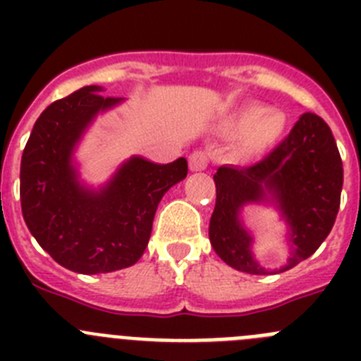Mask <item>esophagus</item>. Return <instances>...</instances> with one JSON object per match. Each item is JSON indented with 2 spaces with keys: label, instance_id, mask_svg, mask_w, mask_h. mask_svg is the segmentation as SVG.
I'll return each mask as SVG.
<instances>
[{
  "label": "esophagus",
  "instance_id": "1",
  "mask_svg": "<svg viewBox=\"0 0 361 361\" xmlns=\"http://www.w3.org/2000/svg\"><path fill=\"white\" fill-rule=\"evenodd\" d=\"M208 166V153L202 149H197L190 155V170L191 171H202Z\"/></svg>",
  "mask_w": 361,
  "mask_h": 361
}]
</instances>
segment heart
I'll use <instances>...</instances> for the list:
<instances>
[{
  "label": "heart",
  "instance_id": "obj_1",
  "mask_svg": "<svg viewBox=\"0 0 361 361\" xmlns=\"http://www.w3.org/2000/svg\"><path fill=\"white\" fill-rule=\"evenodd\" d=\"M286 128V116L279 110H266L260 104H250L224 124V130L231 135H240L237 155L242 159H253L282 137Z\"/></svg>",
  "mask_w": 361,
  "mask_h": 361
}]
</instances>
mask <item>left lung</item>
Instances as JSON below:
<instances>
[{"instance_id":"left-lung-1","label":"left lung","mask_w":361,"mask_h":361,"mask_svg":"<svg viewBox=\"0 0 361 361\" xmlns=\"http://www.w3.org/2000/svg\"><path fill=\"white\" fill-rule=\"evenodd\" d=\"M216 200L209 242L228 266L250 275L282 273L311 257L333 229L340 208L343 166L331 128L304 114L288 139L250 168L220 166L213 175ZM245 205H266L286 226L288 258L264 268L254 257V233L243 222Z\"/></svg>"}]
</instances>
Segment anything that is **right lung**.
Segmentation results:
<instances>
[{
	"label": "right lung",
	"instance_id": "add662e5",
	"mask_svg": "<svg viewBox=\"0 0 361 361\" xmlns=\"http://www.w3.org/2000/svg\"><path fill=\"white\" fill-rule=\"evenodd\" d=\"M82 86L50 104L36 121L21 157L19 195L32 237L59 266L82 275L130 267L142 257L164 193L184 180L186 159L157 164L141 155L121 162L92 186L75 157L94 121L124 103Z\"/></svg>",
	"mask_w": 361,
	"mask_h": 361
}]
</instances>
